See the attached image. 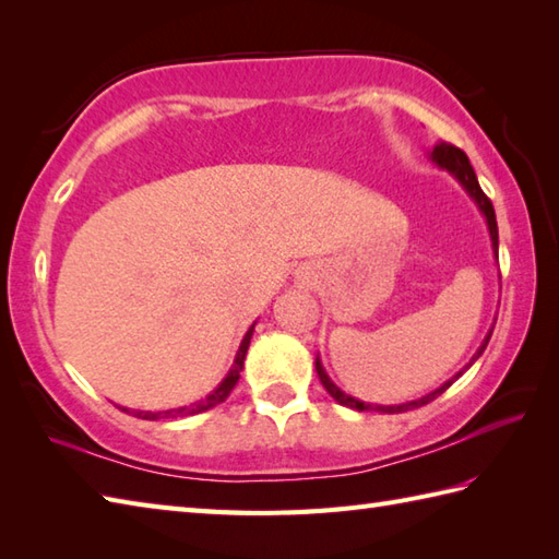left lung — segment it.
I'll return each mask as SVG.
<instances>
[{"label": "left lung", "instance_id": "8db88e82", "mask_svg": "<svg viewBox=\"0 0 559 559\" xmlns=\"http://www.w3.org/2000/svg\"><path fill=\"white\" fill-rule=\"evenodd\" d=\"M430 158L437 168H442V170H447L451 177H454V180L466 189V194L476 201V206L480 209V213H483V218H485V225H488V230H490V242H492V252H495V259H497V249H500V237H497V218H495V209H492V201L485 197V192L480 189V185H478V177H476V173H473V168H471V160H468V156L466 153H463L461 148H456V146H451V144H444V141H439V144H435V148L430 151ZM495 329V326H492ZM492 329L488 331V336L483 338V343H480V348L476 350V355H473L471 358V362L463 367V370H468V367L476 362L480 355H483V350H485V346H488V341H490V336H492ZM317 374H319V382L324 384V389L329 391L331 396H334L341 406H346V408H355V411H377V413H403V411H413V408H420V406H425V403H430V401H435L437 396H442L444 391L454 384V379H459L461 374H463V370L459 372V374H454L451 379H447V382L442 384V386H437L435 391H430V394H425L423 399H415V401H408V403H401V406H372V403H365V401H360V399H355V396H348L346 391H341L334 382H331V377L326 374V370H324V365H322V360H319V355H317Z\"/></svg>", "mask_w": 559, "mask_h": 559}]
</instances>
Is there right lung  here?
<instances>
[{
	"label": "right lung",
	"instance_id": "right-lung-1",
	"mask_svg": "<svg viewBox=\"0 0 559 559\" xmlns=\"http://www.w3.org/2000/svg\"><path fill=\"white\" fill-rule=\"evenodd\" d=\"M254 324L247 329V334H245V338L240 343V348H237V355H235V360H233V367L228 370V374L223 377V382L216 389H213L209 396H204L201 401L189 403V406H180V408L132 411V413L136 415V418H141V420H160V418H185V415H197V413H204V411H209L213 406H218V403H223L225 399L230 396V391L235 389L237 379H240V372H242V367H245V355H247V348H249V341H252V334H254ZM122 411L129 413V408H122Z\"/></svg>",
	"mask_w": 559,
	"mask_h": 559
}]
</instances>
